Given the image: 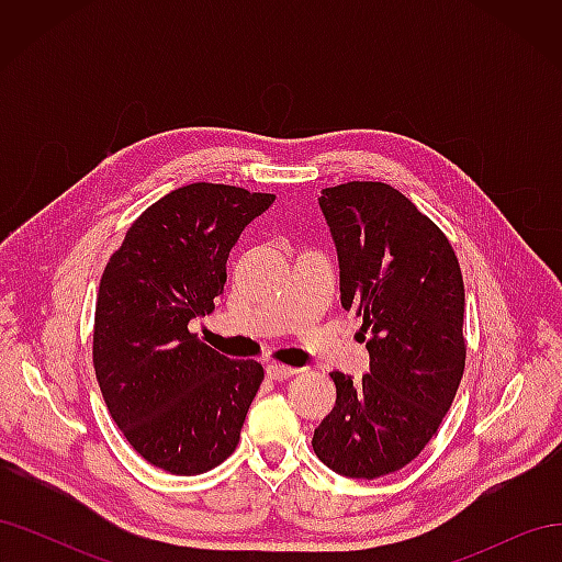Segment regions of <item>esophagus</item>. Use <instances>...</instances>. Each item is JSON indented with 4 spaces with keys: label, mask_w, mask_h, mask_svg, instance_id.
<instances>
[{
    "label": "esophagus",
    "mask_w": 562,
    "mask_h": 562,
    "mask_svg": "<svg viewBox=\"0 0 562 562\" xmlns=\"http://www.w3.org/2000/svg\"><path fill=\"white\" fill-rule=\"evenodd\" d=\"M265 372H267V378L269 380H288V378H293V375H297V370L295 368H291V366H283V363H267V368H265Z\"/></svg>",
    "instance_id": "34e87169"
}]
</instances>
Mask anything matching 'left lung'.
Masks as SVG:
<instances>
[{
    "mask_svg": "<svg viewBox=\"0 0 562 562\" xmlns=\"http://www.w3.org/2000/svg\"><path fill=\"white\" fill-rule=\"evenodd\" d=\"M318 206L370 372H330L337 401L312 446L335 473L372 481L411 464L450 411L467 359L462 269L446 234L391 184L328 187Z\"/></svg>",
    "mask_w": 562,
    "mask_h": 562,
    "instance_id": "8db88e82",
    "label": "left lung"
}]
</instances>
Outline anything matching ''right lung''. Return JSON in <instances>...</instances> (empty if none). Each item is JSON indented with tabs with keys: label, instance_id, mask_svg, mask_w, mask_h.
<instances>
[{
	"label": "right lung",
	"instance_id": "right-lung-1",
	"mask_svg": "<svg viewBox=\"0 0 562 562\" xmlns=\"http://www.w3.org/2000/svg\"><path fill=\"white\" fill-rule=\"evenodd\" d=\"M274 199L244 187L184 184L135 220L100 279V391L133 450L168 473L223 464L265 380L258 361H232L187 326L215 310L232 246Z\"/></svg>",
	"mask_w": 562,
	"mask_h": 562
}]
</instances>
